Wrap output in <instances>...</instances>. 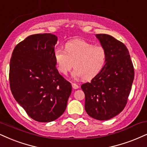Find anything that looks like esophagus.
Returning a JSON list of instances; mask_svg holds the SVG:
<instances>
[{"mask_svg":"<svg viewBox=\"0 0 147 147\" xmlns=\"http://www.w3.org/2000/svg\"><path fill=\"white\" fill-rule=\"evenodd\" d=\"M71 85H72V87L74 89H77V88H79V86L77 84H76V83H74V82H71Z\"/></svg>","mask_w":147,"mask_h":147,"instance_id":"1","label":"esophagus"}]
</instances>
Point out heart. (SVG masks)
Instances as JSON below:
<instances>
[{"mask_svg": "<svg viewBox=\"0 0 147 147\" xmlns=\"http://www.w3.org/2000/svg\"><path fill=\"white\" fill-rule=\"evenodd\" d=\"M54 58L61 74L66 75L74 66L72 76L90 80L104 67L106 52L102 46H94L82 39H74L65 44V50L56 49Z\"/></svg>", "mask_w": 147, "mask_h": 147, "instance_id": "heart-1", "label": "heart"}]
</instances>
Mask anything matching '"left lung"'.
I'll return each mask as SVG.
<instances>
[{
    "mask_svg": "<svg viewBox=\"0 0 147 147\" xmlns=\"http://www.w3.org/2000/svg\"><path fill=\"white\" fill-rule=\"evenodd\" d=\"M106 50L104 67L90 82L81 86L85 95L84 108L99 121L112 119L123 111L134 79V69L127 47L106 34H97Z\"/></svg>",
    "mask_w": 147,
    "mask_h": 147,
    "instance_id": "left-lung-1",
    "label": "left lung"
}]
</instances>
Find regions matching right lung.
<instances>
[{
  "label": "right lung",
  "mask_w": 147,
  "mask_h": 147,
  "mask_svg": "<svg viewBox=\"0 0 147 147\" xmlns=\"http://www.w3.org/2000/svg\"><path fill=\"white\" fill-rule=\"evenodd\" d=\"M57 37L50 33L27 37L15 47L9 65L12 95L31 119L51 122L66 109L71 84L56 67Z\"/></svg>",
  "instance_id": "obj_1"
}]
</instances>
